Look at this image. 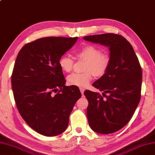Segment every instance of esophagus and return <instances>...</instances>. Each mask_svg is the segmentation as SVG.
<instances>
[{
  "label": "esophagus",
  "mask_w": 155,
  "mask_h": 155,
  "mask_svg": "<svg viewBox=\"0 0 155 155\" xmlns=\"http://www.w3.org/2000/svg\"><path fill=\"white\" fill-rule=\"evenodd\" d=\"M80 91H81V93L82 95H84V91H85V89H84V88H80Z\"/></svg>",
  "instance_id": "34e87169"
}]
</instances>
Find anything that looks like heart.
I'll use <instances>...</instances> for the list:
<instances>
[{
	"mask_svg": "<svg viewBox=\"0 0 155 155\" xmlns=\"http://www.w3.org/2000/svg\"><path fill=\"white\" fill-rule=\"evenodd\" d=\"M77 59L86 62L83 74H72L68 78L70 85L80 87L87 86L93 75L101 78L106 74L110 65V57L107 53H102L101 49L94 45H87L82 47L75 53ZM62 71L70 72L74 67V61L68 56H62L58 61Z\"/></svg>",
	"mask_w": 155,
	"mask_h": 155,
	"instance_id": "1",
	"label": "heart"
}]
</instances>
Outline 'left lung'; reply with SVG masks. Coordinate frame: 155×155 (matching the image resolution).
Masks as SVG:
<instances>
[{
	"instance_id": "1",
	"label": "left lung",
	"mask_w": 155,
	"mask_h": 155,
	"mask_svg": "<svg viewBox=\"0 0 155 155\" xmlns=\"http://www.w3.org/2000/svg\"><path fill=\"white\" fill-rule=\"evenodd\" d=\"M84 40L109 48L110 65L107 72L94 82L99 93L86 90L87 116L91 128L109 134L122 129L133 116L141 99L142 70L131 45L114 33L84 37Z\"/></svg>"
}]
</instances>
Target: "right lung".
Returning <instances> with one entry per match:
<instances>
[{
	"mask_svg": "<svg viewBox=\"0 0 155 155\" xmlns=\"http://www.w3.org/2000/svg\"><path fill=\"white\" fill-rule=\"evenodd\" d=\"M78 37H48L25 44L17 56L12 88L18 110L33 130L45 136L64 131L76 101L78 87L66 86L59 59Z\"/></svg>",
	"mask_w": 155,
	"mask_h": 155,
	"instance_id": "1",
	"label": "right lung"
}]
</instances>
